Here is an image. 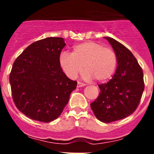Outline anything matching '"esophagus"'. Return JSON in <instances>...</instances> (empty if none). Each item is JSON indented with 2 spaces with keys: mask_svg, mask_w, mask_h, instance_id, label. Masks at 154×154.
Returning <instances> with one entry per match:
<instances>
[{
  "mask_svg": "<svg viewBox=\"0 0 154 154\" xmlns=\"http://www.w3.org/2000/svg\"><path fill=\"white\" fill-rule=\"evenodd\" d=\"M85 85H86L85 83H82V82H78V83H77V87H78V88L85 86Z\"/></svg>",
  "mask_w": 154,
  "mask_h": 154,
  "instance_id": "obj_1",
  "label": "esophagus"
}]
</instances>
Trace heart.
Returning a JSON list of instances; mask_svg holds the SVG:
<instances>
[{"label": "heart", "instance_id": "heart-1", "mask_svg": "<svg viewBox=\"0 0 154 154\" xmlns=\"http://www.w3.org/2000/svg\"><path fill=\"white\" fill-rule=\"evenodd\" d=\"M58 63L65 75L71 79L82 72L83 79L104 82L112 77L117 65V57L111 48L103 47L100 43L85 42L73 47L72 54L61 53Z\"/></svg>", "mask_w": 154, "mask_h": 154}]
</instances>
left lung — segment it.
Instances as JSON below:
<instances>
[{
    "instance_id": "1",
    "label": "left lung",
    "mask_w": 154,
    "mask_h": 154,
    "mask_svg": "<svg viewBox=\"0 0 154 154\" xmlns=\"http://www.w3.org/2000/svg\"><path fill=\"white\" fill-rule=\"evenodd\" d=\"M117 57L112 78L99 85L100 92L90 104L94 114L103 123H111L131 115L138 106L144 90L143 73L131 51L115 39L105 37Z\"/></svg>"
}]
</instances>
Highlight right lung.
I'll list each match as a JSON object with an SVG mask.
<instances>
[{"mask_svg": "<svg viewBox=\"0 0 154 154\" xmlns=\"http://www.w3.org/2000/svg\"><path fill=\"white\" fill-rule=\"evenodd\" d=\"M65 46L62 38H46L30 45L14 62L12 97L27 117L44 123L56 119L75 89L77 82L68 78L58 63Z\"/></svg>", "mask_w": 154, "mask_h": 154, "instance_id": "obj_1", "label": "right lung"}]
</instances>
